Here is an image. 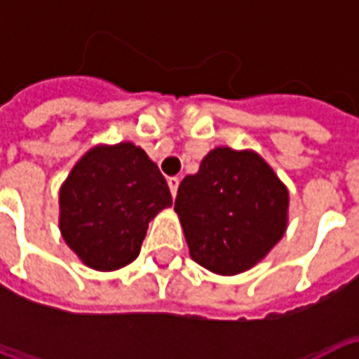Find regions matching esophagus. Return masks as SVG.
<instances>
[{
  "mask_svg": "<svg viewBox=\"0 0 359 359\" xmlns=\"http://www.w3.org/2000/svg\"><path fill=\"white\" fill-rule=\"evenodd\" d=\"M179 177H171V179L167 180V184H169V190H171V194H172V198H175V196H177V190H179Z\"/></svg>",
  "mask_w": 359,
  "mask_h": 359,
  "instance_id": "1",
  "label": "esophagus"
}]
</instances>
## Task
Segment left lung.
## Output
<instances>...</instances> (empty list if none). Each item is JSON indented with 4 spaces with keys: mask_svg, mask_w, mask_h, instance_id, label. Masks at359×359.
I'll return each mask as SVG.
<instances>
[{
    "mask_svg": "<svg viewBox=\"0 0 359 359\" xmlns=\"http://www.w3.org/2000/svg\"><path fill=\"white\" fill-rule=\"evenodd\" d=\"M290 194L254 149L217 146L175 200L188 252L215 275L233 277L259 264L286 233Z\"/></svg>",
    "mask_w": 359,
    "mask_h": 359,
    "instance_id": "left-lung-1",
    "label": "left lung"
}]
</instances>
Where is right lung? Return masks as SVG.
Masks as SVG:
<instances>
[{
	"instance_id": "1",
	"label": "right lung",
	"mask_w": 359,
	"mask_h": 359,
	"mask_svg": "<svg viewBox=\"0 0 359 359\" xmlns=\"http://www.w3.org/2000/svg\"><path fill=\"white\" fill-rule=\"evenodd\" d=\"M171 205L167 180L140 146L97 144L59 188V231L86 267L117 271L138 257L149 221Z\"/></svg>"
}]
</instances>
